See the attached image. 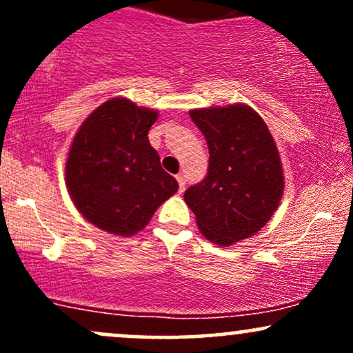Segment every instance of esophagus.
<instances>
[{
  "mask_svg": "<svg viewBox=\"0 0 353 353\" xmlns=\"http://www.w3.org/2000/svg\"><path fill=\"white\" fill-rule=\"evenodd\" d=\"M176 179H177V182H179V192H184V189H185V179H184V176H182V174H177Z\"/></svg>",
  "mask_w": 353,
  "mask_h": 353,
  "instance_id": "1",
  "label": "esophagus"
}]
</instances>
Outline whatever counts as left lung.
<instances>
[{
	"label": "left lung",
	"mask_w": 353,
	"mask_h": 353,
	"mask_svg": "<svg viewBox=\"0 0 353 353\" xmlns=\"http://www.w3.org/2000/svg\"><path fill=\"white\" fill-rule=\"evenodd\" d=\"M208 141L209 168L184 201L208 241L228 247L257 234L277 210L283 172L264 119L245 104L192 109Z\"/></svg>",
	"instance_id": "obj_1"
}]
</instances>
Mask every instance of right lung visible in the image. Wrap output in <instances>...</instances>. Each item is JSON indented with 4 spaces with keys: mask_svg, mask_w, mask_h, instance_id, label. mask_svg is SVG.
<instances>
[{
    "mask_svg": "<svg viewBox=\"0 0 353 353\" xmlns=\"http://www.w3.org/2000/svg\"><path fill=\"white\" fill-rule=\"evenodd\" d=\"M156 119L157 111L114 98L94 109L76 132L66 185L76 208L96 228L132 236L179 189L149 144Z\"/></svg>",
    "mask_w": 353,
    "mask_h": 353,
    "instance_id": "obj_1",
    "label": "right lung"
}]
</instances>
